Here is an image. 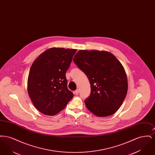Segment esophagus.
Masks as SVG:
<instances>
[{
  "instance_id": "34e87169",
  "label": "esophagus",
  "mask_w": 155,
  "mask_h": 155,
  "mask_svg": "<svg viewBox=\"0 0 155 155\" xmlns=\"http://www.w3.org/2000/svg\"><path fill=\"white\" fill-rule=\"evenodd\" d=\"M79 92H80V90H79V89H77V90H75V91H74V94H75V95L78 94H79Z\"/></svg>"
}]
</instances>
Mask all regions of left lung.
<instances>
[{
	"label": "left lung",
	"instance_id": "obj_1",
	"mask_svg": "<svg viewBox=\"0 0 155 155\" xmlns=\"http://www.w3.org/2000/svg\"><path fill=\"white\" fill-rule=\"evenodd\" d=\"M73 61L91 84V94L85 101L87 109L98 117L114 114L123 102L128 89L121 63L109 52L85 50L77 52Z\"/></svg>",
	"mask_w": 155,
	"mask_h": 155
}]
</instances>
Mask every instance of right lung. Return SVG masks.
I'll use <instances>...</instances> for the list:
<instances>
[{
    "label": "right lung",
    "instance_id": "1",
    "mask_svg": "<svg viewBox=\"0 0 155 155\" xmlns=\"http://www.w3.org/2000/svg\"><path fill=\"white\" fill-rule=\"evenodd\" d=\"M76 49L53 48L32 63L28 78V92L37 109L53 116L64 109L74 96L67 88L66 73Z\"/></svg>",
    "mask_w": 155,
    "mask_h": 155
}]
</instances>
